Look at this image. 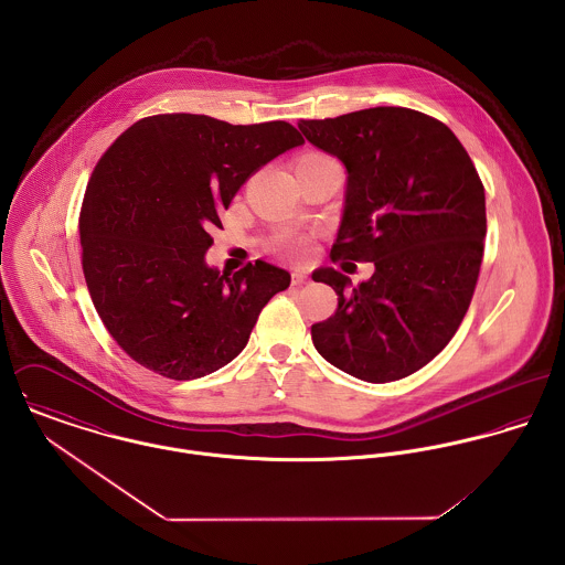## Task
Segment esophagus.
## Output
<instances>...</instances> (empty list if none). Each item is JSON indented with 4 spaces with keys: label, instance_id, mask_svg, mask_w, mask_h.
Returning <instances> with one entry per match:
<instances>
[{
    "label": "esophagus",
    "instance_id": "1",
    "mask_svg": "<svg viewBox=\"0 0 565 565\" xmlns=\"http://www.w3.org/2000/svg\"><path fill=\"white\" fill-rule=\"evenodd\" d=\"M307 278H309V276H307L305 271H294V274H291V282H294V285H305Z\"/></svg>",
    "mask_w": 565,
    "mask_h": 565
}]
</instances>
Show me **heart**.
Instances as JSON below:
<instances>
[{
    "label": "heart",
    "mask_w": 565,
    "mask_h": 565,
    "mask_svg": "<svg viewBox=\"0 0 565 565\" xmlns=\"http://www.w3.org/2000/svg\"><path fill=\"white\" fill-rule=\"evenodd\" d=\"M332 161L330 157H326V154H320V152H309V154H305V157H300L298 159V164H311V162H326ZM296 164V167H298ZM276 245L280 247V249H285L287 254H291V256H298V258H305L309 252H311V242H309V237H305V235H296V233H282L278 239H276Z\"/></svg>",
    "instance_id": "1"
}]
</instances>
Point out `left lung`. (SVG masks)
Here are the masks:
<instances>
[{
    "mask_svg": "<svg viewBox=\"0 0 565 565\" xmlns=\"http://www.w3.org/2000/svg\"><path fill=\"white\" fill-rule=\"evenodd\" d=\"M298 126L348 169L332 260L374 263L352 289L332 267L313 274L339 296L334 316L311 326L313 345L354 379H404L448 345L472 302L487 233L479 171L419 110L376 106Z\"/></svg>",
    "mask_w": 565,
    "mask_h": 565,
    "instance_id": "8db88e82",
    "label": "left lung"
}]
</instances>
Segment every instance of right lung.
<instances>
[{"mask_svg": "<svg viewBox=\"0 0 565 565\" xmlns=\"http://www.w3.org/2000/svg\"><path fill=\"white\" fill-rule=\"evenodd\" d=\"M302 143L287 121L233 126L167 113L139 119L104 152L82 200V271L130 359L193 381L242 352L291 276L265 260L220 274L204 260L211 231L254 171Z\"/></svg>", "mask_w": 565, "mask_h": 565, "instance_id": "right-lung-1", "label": "right lung"}]
</instances>
